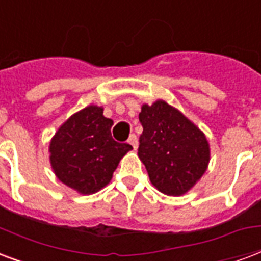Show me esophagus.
Returning <instances> with one entry per match:
<instances>
[{
	"instance_id": "1",
	"label": "esophagus",
	"mask_w": 261,
	"mask_h": 261,
	"mask_svg": "<svg viewBox=\"0 0 261 261\" xmlns=\"http://www.w3.org/2000/svg\"><path fill=\"white\" fill-rule=\"evenodd\" d=\"M127 142H128V144H130L133 148H134V150L137 149V146H138V141H137V137H135L134 134L130 135V138H128V141H127Z\"/></svg>"
}]
</instances>
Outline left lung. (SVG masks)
Wrapping results in <instances>:
<instances>
[{
    "instance_id": "left-lung-1",
    "label": "left lung",
    "mask_w": 261,
    "mask_h": 261,
    "mask_svg": "<svg viewBox=\"0 0 261 261\" xmlns=\"http://www.w3.org/2000/svg\"><path fill=\"white\" fill-rule=\"evenodd\" d=\"M138 156L150 182L164 194L180 196L194 186L210 163L205 135L178 109L159 99L139 113Z\"/></svg>"
}]
</instances>
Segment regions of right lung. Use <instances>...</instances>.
Masks as SVG:
<instances>
[{
    "label": "right lung",
    "instance_id": "1",
    "mask_svg": "<svg viewBox=\"0 0 261 261\" xmlns=\"http://www.w3.org/2000/svg\"><path fill=\"white\" fill-rule=\"evenodd\" d=\"M112 119L90 105L72 115L50 142V163L56 176L73 190L93 194L109 184L113 171L133 149L112 138Z\"/></svg>",
    "mask_w": 261,
    "mask_h": 261
}]
</instances>
